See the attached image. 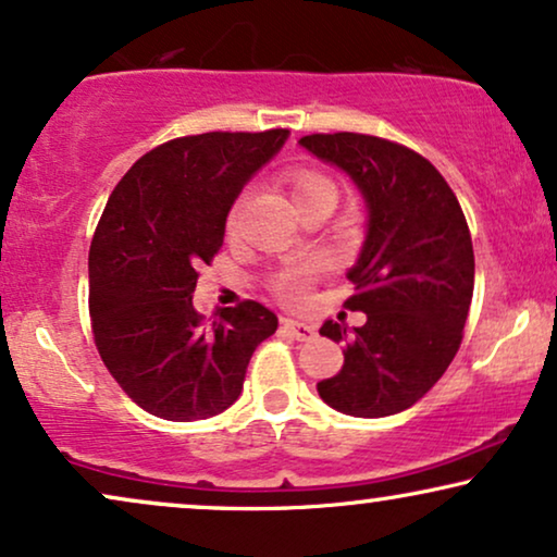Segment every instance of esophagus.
<instances>
[{
    "mask_svg": "<svg viewBox=\"0 0 557 557\" xmlns=\"http://www.w3.org/2000/svg\"><path fill=\"white\" fill-rule=\"evenodd\" d=\"M281 327H284L286 332H292L296 341H301V343L312 341V337L317 335V330L312 327V324L299 322V320H288V317H284V320H281Z\"/></svg>",
    "mask_w": 557,
    "mask_h": 557,
    "instance_id": "obj_1",
    "label": "esophagus"
}]
</instances>
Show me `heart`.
I'll return each mask as SVG.
<instances>
[{
    "label": "heart",
    "mask_w": 557,
    "mask_h": 557,
    "mask_svg": "<svg viewBox=\"0 0 557 557\" xmlns=\"http://www.w3.org/2000/svg\"><path fill=\"white\" fill-rule=\"evenodd\" d=\"M288 182H292L294 199L301 197V194H307V191L320 189V186H332L330 178L322 176V173H317V171H296V173H292V178H288ZM240 205L243 201H235V207L230 209V214H227L230 230L235 227ZM320 271H322V263H317V261L301 263V265H294V269L281 271L278 276L271 281V292L276 294L284 305H301L309 292V286H312V281L317 278V273Z\"/></svg>",
    "instance_id": "heart-1"
}]
</instances>
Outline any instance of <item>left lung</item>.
<instances>
[{
  "mask_svg": "<svg viewBox=\"0 0 557 557\" xmlns=\"http://www.w3.org/2000/svg\"><path fill=\"white\" fill-rule=\"evenodd\" d=\"M301 146L343 169L368 207V233L348 271L366 312L352 335L324 322L320 335L345 343L341 373L317 384L322 401L352 417L409 409L443 379L463 341L473 299V243L466 214L428 158L384 137L314 133Z\"/></svg>",
  "mask_w": 557,
  "mask_h": 557,
  "instance_id": "left-lung-1",
  "label": "left lung"
}]
</instances>
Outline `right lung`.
Wrapping results in <instances>:
<instances>
[{"label":"right lung","mask_w":557,"mask_h":557,"mask_svg":"<svg viewBox=\"0 0 557 557\" xmlns=\"http://www.w3.org/2000/svg\"><path fill=\"white\" fill-rule=\"evenodd\" d=\"M286 137L278 127L163 143L122 176L94 230V343L122 392L161 420L225 411L243 392L252 350L278 327L276 314L250 299L207 324L191 299L199 265L222 248L237 194Z\"/></svg>","instance_id":"1"}]
</instances>
